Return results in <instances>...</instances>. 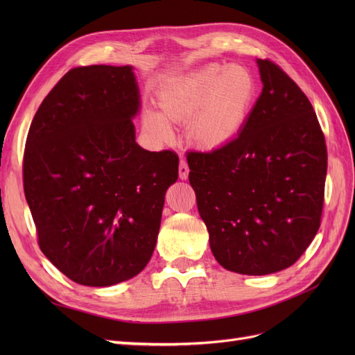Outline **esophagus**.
Instances as JSON below:
<instances>
[{
  "label": "esophagus",
  "mask_w": 355,
  "mask_h": 355,
  "mask_svg": "<svg viewBox=\"0 0 355 355\" xmlns=\"http://www.w3.org/2000/svg\"><path fill=\"white\" fill-rule=\"evenodd\" d=\"M188 175H189V167L187 164L185 159H180V164H179V178L182 180H187L188 179Z\"/></svg>",
  "instance_id": "obj_1"
}]
</instances>
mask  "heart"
<instances>
[{
    "label": "heart",
    "mask_w": 355,
    "mask_h": 355,
    "mask_svg": "<svg viewBox=\"0 0 355 355\" xmlns=\"http://www.w3.org/2000/svg\"><path fill=\"white\" fill-rule=\"evenodd\" d=\"M257 98V80L244 65H211L202 68L158 94L161 114L145 110L144 127L157 141L173 139L168 121L188 123L191 144L206 151H218L232 144L249 120Z\"/></svg>",
    "instance_id": "b5f03b06"
}]
</instances>
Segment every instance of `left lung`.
I'll list each match as a JSON object with an SVG mask.
<instances>
[{
	"mask_svg": "<svg viewBox=\"0 0 355 355\" xmlns=\"http://www.w3.org/2000/svg\"><path fill=\"white\" fill-rule=\"evenodd\" d=\"M243 132L218 151L187 154L189 184L225 270L266 275L292 266L320 228L327 173L313 105L271 60Z\"/></svg>",
	"mask_w": 355,
	"mask_h": 355,
	"instance_id": "8db88e82",
	"label": "left lung"
}]
</instances>
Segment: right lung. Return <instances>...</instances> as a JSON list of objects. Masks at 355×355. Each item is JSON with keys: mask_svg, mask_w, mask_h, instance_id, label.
Instances as JSON below:
<instances>
[{"mask_svg": "<svg viewBox=\"0 0 355 355\" xmlns=\"http://www.w3.org/2000/svg\"><path fill=\"white\" fill-rule=\"evenodd\" d=\"M132 67L73 68L31 123L24 189L41 252L72 282L106 287L151 259L179 157L136 144Z\"/></svg>", "mask_w": 355, "mask_h": 355, "instance_id": "obj_1", "label": "right lung"}]
</instances>
